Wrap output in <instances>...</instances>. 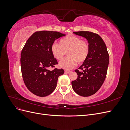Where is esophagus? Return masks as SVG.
Masks as SVG:
<instances>
[{"label":"esophagus","instance_id":"obj_1","mask_svg":"<svg viewBox=\"0 0 130 130\" xmlns=\"http://www.w3.org/2000/svg\"><path fill=\"white\" fill-rule=\"evenodd\" d=\"M70 72H71L70 70H65V73L67 74H69Z\"/></svg>","mask_w":130,"mask_h":130}]
</instances>
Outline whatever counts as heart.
Masks as SVG:
<instances>
[{"instance_id": "obj_1", "label": "heart", "mask_w": 130, "mask_h": 130, "mask_svg": "<svg viewBox=\"0 0 130 130\" xmlns=\"http://www.w3.org/2000/svg\"><path fill=\"white\" fill-rule=\"evenodd\" d=\"M51 52L57 60H61L67 52L68 56L59 63L61 68L65 69L73 68L77 63H82L87 60L89 52V43L82 40L75 35H68L61 38L60 44L54 43L51 46Z\"/></svg>"}]
</instances>
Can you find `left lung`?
<instances>
[{"instance_id": "1", "label": "left lung", "mask_w": 130, "mask_h": 130, "mask_svg": "<svg viewBox=\"0 0 130 130\" xmlns=\"http://www.w3.org/2000/svg\"><path fill=\"white\" fill-rule=\"evenodd\" d=\"M74 34L85 37L90 45L88 57L78 69L75 70L77 79L72 81L75 92L82 96L96 93L105 80L109 63V55L104 41L99 35L90 31Z\"/></svg>"}]
</instances>
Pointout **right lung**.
Returning <instances> with one entry per match:
<instances>
[{"label":"right lung","instance_id":"1","mask_svg":"<svg viewBox=\"0 0 130 130\" xmlns=\"http://www.w3.org/2000/svg\"><path fill=\"white\" fill-rule=\"evenodd\" d=\"M57 31H39L34 33L23 47L21 57V72L27 88L38 96H46L52 93L57 86L58 77L64 70L55 68L58 62L51 52L55 40L64 36Z\"/></svg>","mask_w":130,"mask_h":130}]
</instances>
